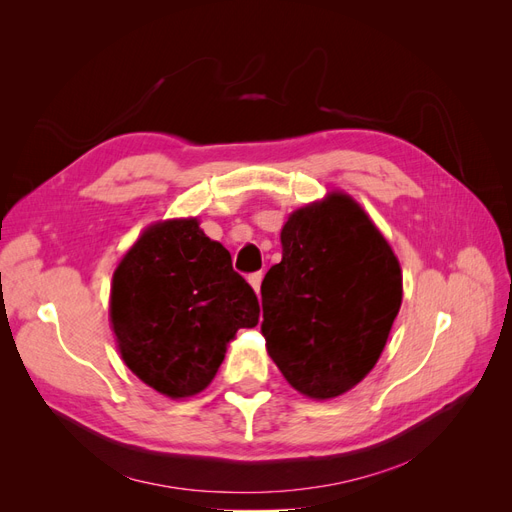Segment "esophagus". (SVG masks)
Masks as SVG:
<instances>
[{
  "instance_id": "esophagus-1",
  "label": "esophagus",
  "mask_w": 512,
  "mask_h": 512,
  "mask_svg": "<svg viewBox=\"0 0 512 512\" xmlns=\"http://www.w3.org/2000/svg\"><path fill=\"white\" fill-rule=\"evenodd\" d=\"M262 277H265V275H262V271H256V273H252L250 277H247V282H250V284H252V288H254L256 292H260V284H262Z\"/></svg>"
}]
</instances>
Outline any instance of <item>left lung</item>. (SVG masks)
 <instances>
[{
    "label": "left lung",
    "mask_w": 512,
    "mask_h": 512,
    "mask_svg": "<svg viewBox=\"0 0 512 512\" xmlns=\"http://www.w3.org/2000/svg\"><path fill=\"white\" fill-rule=\"evenodd\" d=\"M260 292L269 356L299 393L331 399L380 359L401 305V269L369 215L333 192L290 215L282 262Z\"/></svg>",
    "instance_id": "left-lung-1"
}]
</instances>
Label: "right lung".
<instances>
[{"instance_id": "add662e5", "label": "right lung", "mask_w": 512, "mask_h": 512, "mask_svg": "<svg viewBox=\"0 0 512 512\" xmlns=\"http://www.w3.org/2000/svg\"><path fill=\"white\" fill-rule=\"evenodd\" d=\"M258 316L256 292L196 218L149 226L113 275L111 322L121 359L173 399L207 389L226 344L239 329L256 327Z\"/></svg>"}]
</instances>
